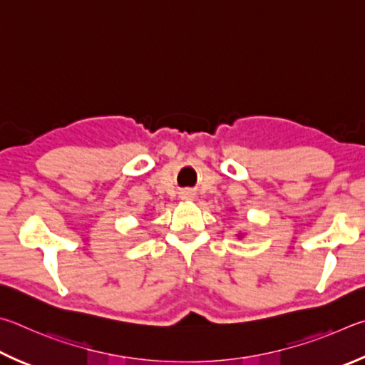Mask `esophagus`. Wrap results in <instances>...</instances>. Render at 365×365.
Returning a JSON list of instances; mask_svg holds the SVG:
<instances>
[{"mask_svg": "<svg viewBox=\"0 0 365 365\" xmlns=\"http://www.w3.org/2000/svg\"><path fill=\"white\" fill-rule=\"evenodd\" d=\"M181 199L187 200V202H192L195 199V194L192 192V190H184V192L181 194Z\"/></svg>", "mask_w": 365, "mask_h": 365, "instance_id": "1", "label": "esophagus"}]
</instances>
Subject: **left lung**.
I'll return each mask as SVG.
<instances>
[{
  "label": "left lung",
  "mask_w": 365,
  "mask_h": 365,
  "mask_svg": "<svg viewBox=\"0 0 365 365\" xmlns=\"http://www.w3.org/2000/svg\"><path fill=\"white\" fill-rule=\"evenodd\" d=\"M237 237H239V239H242V237H244V234H237Z\"/></svg>",
  "instance_id": "obj_1"
}]
</instances>
